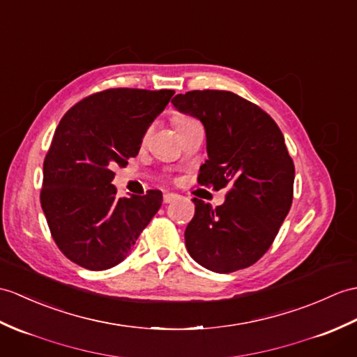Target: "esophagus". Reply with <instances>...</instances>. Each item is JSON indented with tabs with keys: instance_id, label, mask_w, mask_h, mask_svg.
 I'll return each mask as SVG.
<instances>
[{
	"instance_id": "1",
	"label": "esophagus",
	"mask_w": 357,
	"mask_h": 357,
	"mask_svg": "<svg viewBox=\"0 0 357 357\" xmlns=\"http://www.w3.org/2000/svg\"><path fill=\"white\" fill-rule=\"evenodd\" d=\"M175 199H178V195H175V193H164V196H162L164 204H170L175 201Z\"/></svg>"
}]
</instances>
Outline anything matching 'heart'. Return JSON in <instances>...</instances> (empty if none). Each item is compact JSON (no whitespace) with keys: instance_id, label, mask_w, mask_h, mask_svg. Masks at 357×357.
<instances>
[{"instance_id":"heart-1","label":"heart","mask_w":357,"mask_h":357,"mask_svg":"<svg viewBox=\"0 0 357 357\" xmlns=\"http://www.w3.org/2000/svg\"><path fill=\"white\" fill-rule=\"evenodd\" d=\"M192 121H195V120H192V119H187V117H178V119H175V126H176V128H179V126H184V124H187V123H192Z\"/></svg>"}]
</instances>
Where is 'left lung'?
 Returning <instances> with one entry per match:
<instances>
[{"label": "left lung", "mask_w": 357, "mask_h": 357, "mask_svg": "<svg viewBox=\"0 0 357 357\" xmlns=\"http://www.w3.org/2000/svg\"><path fill=\"white\" fill-rule=\"evenodd\" d=\"M172 103L205 128L208 160L199 184L229 185L216 208L193 199L187 251L218 273L251 266L269 250L292 205L295 167L284 137L261 107L229 91H188Z\"/></svg>", "instance_id": "1"}]
</instances>
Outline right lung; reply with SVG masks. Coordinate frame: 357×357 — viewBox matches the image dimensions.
<instances>
[{
  "instance_id": "right-lung-1",
  "label": "right lung",
  "mask_w": 357,
  "mask_h": 357,
  "mask_svg": "<svg viewBox=\"0 0 357 357\" xmlns=\"http://www.w3.org/2000/svg\"><path fill=\"white\" fill-rule=\"evenodd\" d=\"M173 94L106 89L74 105L56 128L40 205L57 248L73 263L89 271L119 264L160 210V190L117 197L112 169L138 155L146 130Z\"/></svg>"
}]
</instances>
